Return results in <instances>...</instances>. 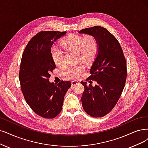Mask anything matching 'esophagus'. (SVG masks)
<instances>
[{
    "instance_id": "34e87169",
    "label": "esophagus",
    "mask_w": 148,
    "mask_h": 148,
    "mask_svg": "<svg viewBox=\"0 0 148 148\" xmlns=\"http://www.w3.org/2000/svg\"><path fill=\"white\" fill-rule=\"evenodd\" d=\"M71 84H72V85H77V84H79V82H77V81H74V80H73V81H72L71 82Z\"/></svg>"
}]
</instances>
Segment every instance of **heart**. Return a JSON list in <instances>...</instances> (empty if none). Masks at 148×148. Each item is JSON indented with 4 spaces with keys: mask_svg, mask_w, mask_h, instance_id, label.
<instances>
[{
    "mask_svg": "<svg viewBox=\"0 0 148 148\" xmlns=\"http://www.w3.org/2000/svg\"><path fill=\"white\" fill-rule=\"evenodd\" d=\"M62 47L66 51L75 52V57L77 62H82L85 64H90L94 61L99 51V41L93 35L85 36L75 34L67 35L61 41ZM51 54L54 63L57 66L64 64L63 52L56 47H52ZM85 70V66L79 63L68 68L64 71L66 77L76 79L80 77Z\"/></svg>",
    "mask_w": 148,
    "mask_h": 148,
    "instance_id": "1",
    "label": "heart"
}]
</instances>
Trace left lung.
Returning <instances> with one entry per match:
<instances>
[{
    "label": "left lung",
    "instance_id": "obj_1",
    "mask_svg": "<svg viewBox=\"0 0 148 148\" xmlns=\"http://www.w3.org/2000/svg\"><path fill=\"white\" fill-rule=\"evenodd\" d=\"M80 34L95 35L99 41V51L90 69L87 80L97 85H86L81 97L83 108L92 117L106 116L116 106L124 88L127 77V64L121 45L111 33L101 26L81 30Z\"/></svg>",
    "mask_w": 148,
    "mask_h": 148
}]
</instances>
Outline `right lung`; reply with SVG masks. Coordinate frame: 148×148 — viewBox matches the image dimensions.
<instances>
[{
  "label": "right lung",
  "mask_w": 148,
  "mask_h": 148,
  "mask_svg": "<svg viewBox=\"0 0 148 148\" xmlns=\"http://www.w3.org/2000/svg\"><path fill=\"white\" fill-rule=\"evenodd\" d=\"M66 32L41 31L27 44L22 56L19 82L24 99L38 115L56 117L62 110L64 97L71 86L69 81L57 85L49 82L50 73L56 68L51 50L54 41Z\"/></svg>",
  "instance_id": "add662e5"
}]
</instances>
